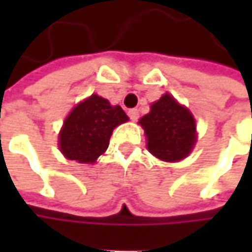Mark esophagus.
Here are the masks:
<instances>
[{
  "label": "esophagus",
  "instance_id": "34e87169",
  "mask_svg": "<svg viewBox=\"0 0 252 252\" xmlns=\"http://www.w3.org/2000/svg\"><path fill=\"white\" fill-rule=\"evenodd\" d=\"M128 117H129L132 121H137V118H138V111H137V109H129V111H128Z\"/></svg>",
  "mask_w": 252,
  "mask_h": 252
}]
</instances>
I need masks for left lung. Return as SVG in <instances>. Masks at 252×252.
Here are the masks:
<instances>
[{
    "instance_id": "obj_1",
    "label": "left lung",
    "mask_w": 252,
    "mask_h": 252,
    "mask_svg": "<svg viewBox=\"0 0 252 252\" xmlns=\"http://www.w3.org/2000/svg\"><path fill=\"white\" fill-rule=\"evenodd\" d=\"M138 123L144 128L149 152L165 162L185 159L197 141L192 114L169 93L156 100Z\"/></svg>"
}]
</instances>
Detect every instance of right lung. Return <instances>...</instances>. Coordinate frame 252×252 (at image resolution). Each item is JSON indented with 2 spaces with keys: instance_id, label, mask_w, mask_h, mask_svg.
I'll return each mask as SVG.
<instances>
[{
  "instance_id": "obj_1",
  "label": "right lung",
  "mask_w": 252,
  "mask_h": 252,
  "mask_svg": "<svg viewBox=\"0 0 252 252\" xmlns=\"http://www.w3.org/2000/svg\"><path fill=\"white\" fill-rule=\"evenodd\" d=\"M128 121L121 106H112L108 99L92 94L68 114L60 131V150L78 163H94L109 146L115 126Z\"/></svg>"
}]
</instances>
